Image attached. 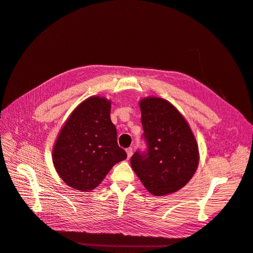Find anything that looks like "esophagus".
I'll return each instance as SVG.
<instances>
[{"label":"esophagus","mask_w":253,"mask_h":253,"mask_svg":"<svg viewBox=\"0 0 253 253\" xmlns=\"http://www.w3.org/2000/svg\"><path fill=\"white\" fill-rule=\"evenodd\" d=\"M126 153H127V157L130 158L132 156V154H133V149H132V148H127L126 149Z\"/></svg>","instance_id":"34e87169"}]
</instances>
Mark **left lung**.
<instances>
[{
    "mask_svg": "<svg viewBox=\"0 0 253 253\" xmlns=\"http://www.w3.org/2000/svg\"><path fill=\"white\" fill-rule=\"evenodd\" d=\"M144 151L131 157V167L155 196L180 190L199 163L198 144L181 114L169 101L148 97L139 102Z\"/></svg>",
    "mask_w": 253,
    "mask_h": 253,
    "instance_id": "obj_1",
    "label": "left lung"
}]
</instances>
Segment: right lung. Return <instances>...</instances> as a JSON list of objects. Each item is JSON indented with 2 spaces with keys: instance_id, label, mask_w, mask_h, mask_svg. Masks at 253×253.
Segmentation results:
<instances>
[{
  "instance_id": "1",
  "label": "right lung",
  "mask_w": 253,
  "mask_h": 253,
  "mask_svg": "<svg viewBox=\"0 0 253 253\" xmlns=\"http://www.w3.org/2000/svg\"><path fill=\"white\" fill-rule=\"evenodd\" d=\"M110 114L111 101L90 97L77 106L57 137L53 163L62 180L75 190L95 189L115 164L127 158L118 145Z\"/></svg>"
}]
</instances>
